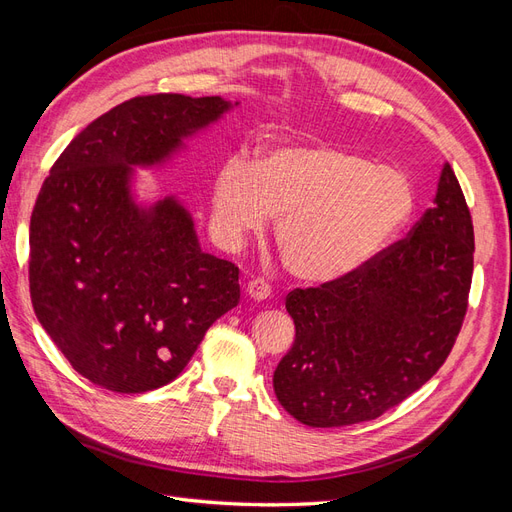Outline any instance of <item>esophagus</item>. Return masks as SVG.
<instances>
[{
	"instance_id": "esophagus-1",
	"label": "esophagus",
	"mask_w": 512,
	"mask_h": 512,
	"mask_svg": "<svg viewBox=\"0 0 512 512\" xmlns=\"http://www.w3.org/2000/svg\"><path fill=\"white\" fill-rule=\"evenodd\" d=\"M245 292H247V297L254 301H265L271 297V286L265 280H252L245 286Z\"/></svg>"
}]
</instances>
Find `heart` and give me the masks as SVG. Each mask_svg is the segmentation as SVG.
<instances>
[{
    "instance_id": "b5f03b06",
    "label": "heart",
    "mask_w": 512,
    "mask_h": 512,
    "mask_svg": "<svg viewBox=\"0 0 512 512\" xmlns=\"http://www.w3.org/2000/svg\"><path fill=\"white\" fill-rule=\"evenodd\" d=\"M414 211L416 188L404 170L329 143L271 147L258 162L232 153L211 188L215 239L235 250L277 215L286 269L316 286L367 267Z\"/></svg>"
}]
</instances>
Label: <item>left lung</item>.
I'll return each mask as SVG.
<instances>
[{"instance_id": "1", "label": "left lung", "mask_w": 512, "mask_h": 512, "mask_svg": "<svg viewBox=\"0 0 512 512\" xmlns=\"http://www.w3.org/2000/svg\"><path fill=\"white\" fill-rule=\"evenodd\" d=\"M474 228L451 164L410 237L342 282L292 290L294 344L273 389L309 427L371 421L436 374L468 309Z\"/></svg>"}]
</instances>
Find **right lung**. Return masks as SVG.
Returning <instances> with one entry per match:
<instances>
[{
  "label": "right lung",
  "instance_id": "1",
  "mask_svg": "<svg viewBox=\"0 0 512 512\" xmlns=\"http://www.w3.org/2000/svg\"><path fill=\"white\" fill-rule=\"evenodd\" d=\"M239 102L143 96L72 138L29 224L34 312L83 378L115 393L175 380L211 324L239 303V269L203 252L179 196H138L156 170Z\"/></svg>",
  "mask_w": 512,
  "mask_h": 512
}]
</instances>
